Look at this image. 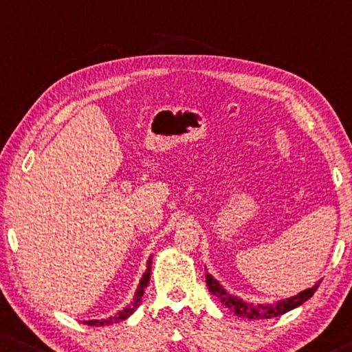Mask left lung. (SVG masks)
I'll use <instances>...</instances> for the list:
<instances>
[{"label": "left lung", "mask_w": 352, "mask_h": 352, "mask_svg": "<svg viewBox=\"0 0 352 352\" xmlns=\"http://www.w3.org/2000/svg\"><path fill=\"white\" fill-rule=\"evenodd\" d=\"M205 278H206V285H208V290L213 293V295L218 298V300L223 302V305L228 307L229 311H232L235 316L243 317V319H258V320L259 319H272V317L282 316L288 311L295 309V307H298L305 301L309 300V298L316 293L317 287H319V285H316L312 288H307V290L301 292L300 295L287 298V300L278 301V302H272V305L253 306V305H247V302L239 300V298L229 295V293H226L224 288L221 287L219 283L210 276V274H206Z\"/></svg>", "instance_id": "obj_1"}]
</instances>
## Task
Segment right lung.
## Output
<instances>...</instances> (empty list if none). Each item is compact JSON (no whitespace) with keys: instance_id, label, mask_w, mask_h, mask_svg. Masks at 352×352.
<instances>
[{"instance_id":"add662e5","label":"right lung","mask_w":352,"mask_h":352,"mask_svg":"<svg viewBox=\"0 0 352 352\" xmlns=\"http://www.w3.org/2000/svg\"><path fill=\"white\" fill-rule=\"evenodd\" d=\"M148 280H151V259H148V263H147V269H146V274H144L142 278H141V283H139V288H138V292H136V296H134V300L131 301V305L124 307L123 311H120L117 316L109 317V319H102V320H89V322H85V324H86V325H96V327H100V325L117 324V322L126 319V317L131 316L133 312L138 309V306L141 305V300H142L144 290H146V287H147Z\"/></svg>"}]
</instances>
